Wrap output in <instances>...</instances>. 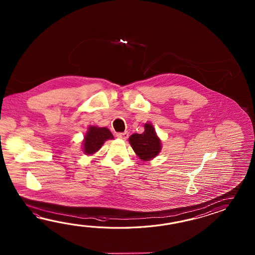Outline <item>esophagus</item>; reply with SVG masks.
Here are the masks:
<instances>
[{"mask_svg": "<svg viewBox=\"0 0 255 255\" xmlns=\"http://www.w3.org/2000/svg\"><path fill=\"white\" fill-rule=\"evenodd\" d=\"M117 136H118L119 138H121V139H127V138L128 137V132H124V133H118V134H117Z\"/></svg>", "mask_w": 255, "mask_h": 255, "instance_id": "obj_1", "label": "esophagus"}]
</instances>
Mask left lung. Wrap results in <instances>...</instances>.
Segmentation results:
<instances>
[{
  "mask_svg": "<svg viewBox=\"0 0 255 255\" xmlns=\"http://www.w3.org/2000/svg\"><path fill=\"white\" fill-rule=\"evenodd\" d=\"M145 131L142 134L135 133L128 138L135 155L142 161H149L161 151V140L157 136L154 127L150 123H146Z\"/></svg>",
  "mask_w": 255,
  "mask_h": 255,
  "instance_id": "left-lung-1",
  "label": "left lung"
}]
</instances>
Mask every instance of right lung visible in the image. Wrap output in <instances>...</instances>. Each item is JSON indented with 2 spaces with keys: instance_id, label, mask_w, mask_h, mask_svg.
<instances>
[{
  "instance_id": "add662e5",
  "label": "right lung",
  "mask_w": 255,
  "mask_h": 255,
  "mask_svg": "<svg viewBox=\"0 0 255 255\" xmlns=\"http://www.w3.org/2000/svg\"><path fill=\"white\" fill-rule=\"evenodd\" d=\"M113 138L114 135L108 128L89 126L82 142V150L87 156H91L101 148L106 141Z\"/></svg>"
}]
</instances>
